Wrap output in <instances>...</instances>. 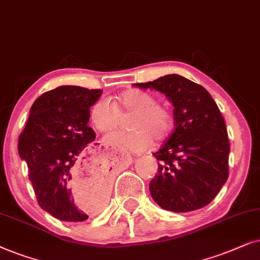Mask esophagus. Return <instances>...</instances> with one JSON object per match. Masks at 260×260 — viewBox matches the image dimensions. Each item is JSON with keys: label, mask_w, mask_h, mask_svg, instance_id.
I'll return each instance as SVG.
<instances>
[{"label": "esophagus", "mask_w": 260, "mask_h": 260, "mask_svg": "<svg viewBox=\"0 0 260 260\" xmlns=\"http://www.w3.org/2000/svg\"><path fill=\"white\" fill-rule=\"evenodd\" d=\"M112 150L114 151V152H116V153H119L120 155H122V157H124V158H126L127 159V160L128 161H132V157H131V155L129 154H128V153H126V152H124L123 150H122V148H121V147H117V146H113L112 147Z\"/></svg>", "instance_id": "esophagus-1"}]
</instances>
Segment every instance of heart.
<instances>
[{"label": "heart", "instance_id": "heart-1", "mask_svg": "<svg viewBox=\"0 0 260 260\" xmlns=\"http://www.w3.org/2000/svg\"><path fill=\"white\" fill-rule=\"evenodd\" d=\"M132 114L127 121L129 131L116 132L105 138L108 144L123 150L140 152L146 150L155 140L169 136L172 126V116L168 108L157 105L155 98L141 90L131 89L112 100H99L91 107L89 119L92 127L101 133H109L119 124V116Z\"/></svg>", "mask_w": 260, "mask_h": 260}]
</instances>
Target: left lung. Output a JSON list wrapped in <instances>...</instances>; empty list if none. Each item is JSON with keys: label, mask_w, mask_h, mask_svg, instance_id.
<instances>
[{"label": "left lung", "mask_w": 260, "mask_h": 260, "mask_svg": "<svg viewBox=\"0 0 260 260\" xmlns=\"http://www.w3.org/2000/svg\"><path fill=\"white\" fill-rule=\"evenodd\" d=\"M134 85L160 91L175 108L174 133L153 153L159 164L152 199L175 213L207 206L228 178L230 141L219 107L203 86L176 74Z\"/></svg>", "instance_id": "obj_1"}]
</instances>
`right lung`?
I'll list each match as a JSON object with an SVG mask.
<instances>
[{
  "mask_svg": "<svg viewBox=\"0 0 260 260\" xmlns=\"http://www.w3.org/2000/svg\"><path fill=\"white\" fill-rule=\"evenodd\" d=\"M102 90L63 85L34 101L19 137V155L29 170L38 203L55 219L81 222L98 214L107 200L109 164L92 153L96 134L89 127L90 107ZM83 186L84 204L74 192Z\"/></svg>",
  "mask_w": 260,
  "mask_h": 260,
  "instance_id": "right-lung-1",
  "label": "right lung"
}]
</instances>
